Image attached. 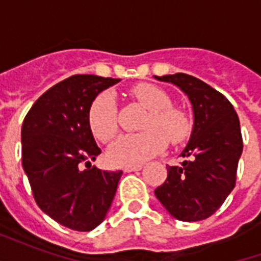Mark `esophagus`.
Instances as JSON below:
<instances>
[{
	"label": "esophagus",
	"mask_w": 261,
	"mask_h": 261,
	"mask_svg": "<svg viewBox=\"0 0 261 261\" xmlns=\"http://www.w3.org/2000/svg\"><path fill=\"white\" fill-rule=\"evenodd\" d=\"M142 168L141 164L138 165H128V166H124V172H136V170H140Z\"/></svg>",
	"instance_id": "esophagus-1"
}]
</instances>
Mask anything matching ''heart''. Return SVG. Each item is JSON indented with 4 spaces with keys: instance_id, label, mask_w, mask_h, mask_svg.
Wrapping results in <instances>:
<instances>
[{
    "instance_id": "1",
    "label": "heart",
    "mask_w": 261,
    "mask_h": 261,
    "mask_svg": "<svg viewBox=\"0 0 261 261\" xmlns=\"http://www.w3.org/2000/svg\"><path fill=\"white\" fill-rule=\"evenodd\" d=\"M137 99L149 109L144 123V133L120 137L109 149V159L116 165H138L159 153L169 140L180 144L190 136L192 121L185 110L173 106L170 96L159 86L141 84L134 88ZM88 124L99 141L113 140L117 124V109L112 92H103L95 97L88 110Z\"/></svg>"
}]
</instances>
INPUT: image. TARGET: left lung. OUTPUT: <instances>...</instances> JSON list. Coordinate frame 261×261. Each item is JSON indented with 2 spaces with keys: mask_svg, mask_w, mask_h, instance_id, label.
<instances>
[{
  "mask_svg": "<svg viewBox=\"0 0 261 261\" xmlns=\"http://www.w3.org/2000/svg\"><path fill=\"white\" fill-rule=\"evenodd\" d=\"M155 78L179 86L193 106L194 125L180 166H168V177L155 189L166 211L179 221L211 217L233 190L243 149L241 124L226 97L192 75Z\"/></svg>",
  "mask_w": 261,
  "mask_h": 261,
  "instance_id": "8db88e82",
  "label": "left lung"
}]
</instances>
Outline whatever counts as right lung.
I'll return each instance as SVG.
<instances>
[{
	"instance_id": "1",
	"label": "right lung",
	"mask_w": 261,
	"mask_h": 261,
	"mask_svg": "<svg viewBox=\"0 0 261 261\" xmlns=\"http://www.w3.org/2000/svg\"><path fill=\"white\" fill-rule=\"evenodd\" d=\"M119 81L72 75L44 92L22 124V166L35 201L69 229L88 232L102 222L123 175L92 166L100 148L88 124L95 97Z\"/></svg>"
}]
</instances>
